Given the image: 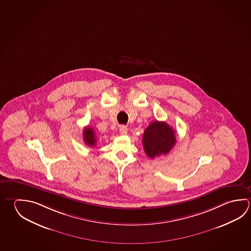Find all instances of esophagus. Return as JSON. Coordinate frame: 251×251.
Returning <instances> with one entry per match:
<instances>
[{"label":"esophagus","mask_w":251,"mask_h":251,"mask_svg":"<svg viewBox=\"0 0 251 251\" xmlns=\"http://www.w3.org/2000/svg\"><path fill=\"white\" fill-rule=\"evenodd\" d=\"M119 132H120V134H123V135L126 134L127 133V127L126 126H120Z\"/></svg>","instance_id":"obj_1"}]
</instances>
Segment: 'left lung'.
Listing matches in <instances>:
<instances>
[{"instance_id": "1", "label": "left lung", "mask_w": 251, "mask_h": 251, "mask_svg": "<svg viewBox=\"0 0 251 251\" xmlns=\"http://www.w3.org/2000/svg\"><path fill=\"white\" fill-rule=\"evenodd\" d=\"M142 144L150 158L166 155L176 144L175 131L165 122L153 121L144 131Z\"/></svg>"}]
</instances>
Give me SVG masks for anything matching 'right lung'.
Listing matches in <instances>:
<instances>
[{
    "label": "right lung",
    "mask_w": 251,
    "mask_h": 251,
    "mask_svg": "<svg viewBox=\"0 0 251 251\" xmlns=\"http://www.w3.org/2000/svg\"><path fill=\"white\" fill-rule=\"evenodd\" d=\"M83 139L85 143L88 146H96V142H97V137L96 136V132L94 131V129L89 126L84 129L83 132Z\"/></svg>",
    "instance_id": "right-lung-1"
}]
</instances>
